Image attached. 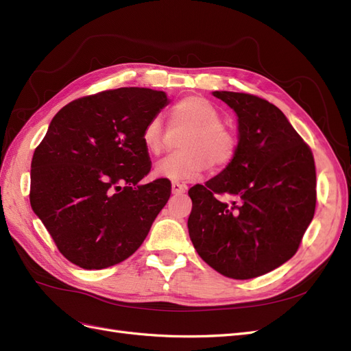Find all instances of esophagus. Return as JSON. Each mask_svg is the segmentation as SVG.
Returning a JSON list of instances; mask_svg holds the SVG:
<instances>
[{"label":"esophagus","mask_w":351,"mask_h":351,"mask_svg":"<svg viewBox=\"0 0 351 351\" xmlns=\"http://www.w3.org/2000/svg\"><path fill=\"white\" fill-rule=\"evenodd\" d=\"M171 190H173L174 195H182V193H184L186 190H187V186L178 183V182H173L171 183Z\"/></svg>","instance_id":"esophagus-1"}]
</instances>
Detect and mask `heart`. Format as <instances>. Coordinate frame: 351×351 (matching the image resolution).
<instances>
[{
    "label": "heart",
    "mask_w": 351,
    "mask_h": 351,
    "mask_svg": "<svg viewBox=\"0 0 351 351\" xmlns=\"http://www.w3.org/2000/svg\"><path fill=\"white\" fill-rule=\"evenodd\" d=\"M171 120L192 125V130L183 141L184 151L169 155L156 164V176L173 182H192L212 164L224 167L234 158L236 136L221 124L218 110L208 99L202 97L183 98L173 105ZM143 143L154 155H159L165 149V127L161 117H154L145 125Z\"/></svg>",
    "instance_id": "1"
}]
</instances>
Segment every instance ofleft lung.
<instances>
[{
	"mask_svg": "<svg viewBox=\"0 0 351 351\" xmlns=\"http://www.w3.org/2000/svg\"><path fill=\"white\" fill-rule=\"evenodd\" d=\"M237 115L234 158L189 190V236L209 267L234 280L274 271L294 256L316 205L312 151L287 117L249 93L215 90ZM217 194L235 197L231 204Z\"/></svg>",
	"mask_w": 351,
	"mask_h": 351,
	"instance_id": "obj_1",
	"label": "left lung"
}]
</instances>
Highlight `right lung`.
I'll return each mask as SVG.
<instances>
[{"label":"right lung","mask_w":351,"mask_h":351,"mask_svg":"<svg viewBox=\"0 0 351 351\" xmlns=\"http://www.w3.org/2000/svg\"><path fill=\"white\" fill-rule=\"evenodd\" d=\"M165 92L120 88L76 99L51 120L30 165V206L62 256L104 269L141 247L171 195L151 171L145 125L168 105Z\"/></svg>","instance_id":"obj_1"}]
</instances>
